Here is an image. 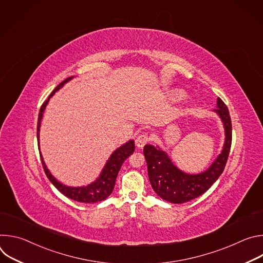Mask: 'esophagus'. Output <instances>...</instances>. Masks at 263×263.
<instances>
[{
    "mask_svg": "<svg viewBox=\"0 0 263 263\" xmlns=\"http://www.w3.org/2000/svg\"><path fill=\"white\" fill-rule=\"evenodd\" d=\"M148 141H149V137H148V135L145 134V133L139 134V135L136 137V139H135V143H136V146H137V147H142V146H144V144H146Z\"/></svg>",
    "mask_w": 263,
    "mask_h": 263,
    "instance_id": "esophagus-1",
    "label": "esophagus"
}]
</instances>
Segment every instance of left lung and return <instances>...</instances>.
I'll use <instances>...</instances> for the list:
<instances>
[{
  "label": "left lung",
  "instance_id": "1",
  "mask_svg": "<svg viewBox=\"0 0 263 263\" xmlns=\"http://www.w3.org/2000/svg\"><path fill=\"white\" fill-rule=\"evenodd\" d=\"M216 104L214 111L223 123L226 139L221 153L206 172L199 175L185 174L173 164L167 154L159 147L144 145L143 154L149 183L161 199L174 204L190 202L206 193L223 172L232 143V124L226 104L220 98H217Z\"/></svg>",
  "mask_w": 263,
  "mask_h": 263
}]
</instances>
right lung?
I'll list each match as a JSON object with an SVG mask.
<instances>
[{"label": "right lung", "instance_id": "right-lung-1", "mask_svg": "<svg viewBox=\"0 0 263 263\" xmlns=\"http://www.w3.org/2000/svg\"><path fill=\"white\" fill-rule=\"evenodd\" d=\"M72 77H68L67 79H65L64 81H62L50 95V97L48 98L47 101L44 102V104L41 107L40 110V115H39V121H37V142L40 144V127H41V122L43 119V114L46 109V106L50 100V98L58 90L60 89L64 83H66L67 81H69ZM135 149V144L133 140L128 141L127 143H125L124 145H122L121 147H119L118 149L114 152L109 158V160L107 161L102 174L100 175V177L90 185L88 186H84V187H68L63 185L62 183L58 182L49 172V170L47 168L43 156L41 155V159H42V163H43V167L44 171L47 175V177L49 178V180L52 182V184L56 187V189L63 194L65 197H67L68 199H71L73 201L77 202H81V203H97V202H101L104 201L105 199H107L112 191L115 189L116 185V181H117V177L118 174L124 163V161L133 154Z\"/></svg>", "mask_w": 263, "mask_h": 263}]
</instances>
